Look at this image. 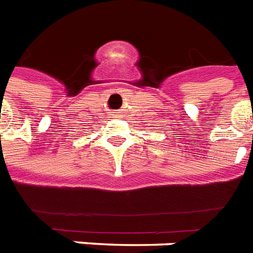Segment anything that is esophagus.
I'll return each mask as SVG.
<instances>
[{"label":"esophagus","mask_w":253,"mask_h":253,"mask_svg":"<svg viewBox=\"0 0 253 253\" xmlns=\"http://www.w3.org/2000/svg\"><path fill=\"white\" fill-rule=\"evenodd\" d=\"M110 115H111V118H119L118 111H111V113H110Z\"/></svg>","instance_id":"1"}]
</instances>
